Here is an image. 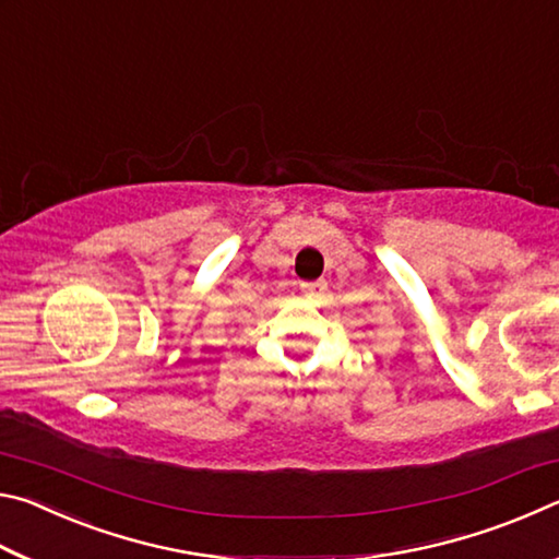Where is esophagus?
I'll return each mask as SVG.
<instances>
[{
    "label": "esophagus",
    "mask_w": 559,
    "mask_h": 559,
    "mask_svg": "<svg viewBox=\"0 0 559 559\" xmlns=\"http://www.w3.org/2000/svg\"><path fill=\"white\" fill-rule=\"evenodd\" d=\"M302 293H306V296H310V298H320L325 293V288H328V283L325 281H310V283H302Z\"/></svg>",
    "instance_id": "esophagus-1"
}]
</instances>
